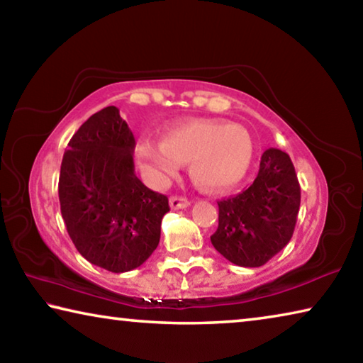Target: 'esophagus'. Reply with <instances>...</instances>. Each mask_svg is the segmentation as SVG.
<instances>
[{
	"mask_svg": "<svg viewBox=\"0 0 363 363\" xmlns=\"http://www.w3.org/2000/svg\"><path fill=\"white\" fill-rule=\"evenodd\" d=\"M190 205V200H187L186 196H171L169 199V206L173 210H182V208H187Z\"/></svg>",
	"mask_w": 363,
	"mask_h": 363,
	"instance_id": "obj_1",
	"label": "esophagus"
}]
</instances>
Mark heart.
Here are the masks:
<instances>
[{
	"label": "heart",
	"mask_w": 363,
	"mask_h": 363,
	"mask_svg": "<svg viewBox=\"0 0 363 363\" xmlns=\"http://www.w3.org/2000/svg\"><path fill=\"white\" fill-rule=\"evenodd\" d=\"M138 158L147 173L167 177L181 163H190V174L201 189L219 190L237 186L253 160V140L238 125L214 120H189L164 133L163 144L143 140Z\"/></svg>",
	"instance_id": "b5f03b06"
}]
</instances>
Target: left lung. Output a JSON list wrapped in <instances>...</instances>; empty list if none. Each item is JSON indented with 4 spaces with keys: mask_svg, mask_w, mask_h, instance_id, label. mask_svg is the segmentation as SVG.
Masks as SVG:
<instances>
[{
    "mask_svg": "<svg viewBox=\"0 0 363 363\" xmlns=\"http://www.w3.org/2000/svg\"><path fill=\"white\" fill-rule=\"evenodd\" d=\"M299 203L301 187L290 157L267 149L255 182L242 194L218 201L213 247L237 266L259 267L291 240Z\"/></svg>",
    "mask_w": 363,
    "mask_h": 363,
    "instance_id": "8db88e82",
    "label": "left lung"
}]
</instances>
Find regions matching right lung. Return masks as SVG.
I'll use <instances>...</instances> for the list:
<instances>
[{"label": "right lung", "mask_w": 363, "mask_h": 363, "mask_svg": "<svg viewBox=\"0 0 363 363\" xmlns=\"http://www.w3.org/2000/svg\"><path fill=\"white\" fill-rule=\"evenodd\" d=\"M136 140L120 110L91 115L73 134L59 176L67 232L86 261L121 274L149 259L160 242L168 196L134 173Z\"/></svg>", "instance_id": "add662e5"}]
</instances>
